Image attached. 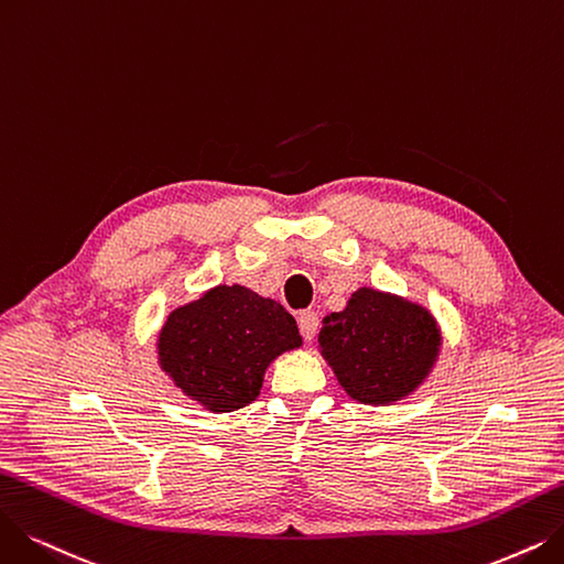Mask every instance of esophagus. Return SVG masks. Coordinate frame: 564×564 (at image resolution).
Wrapping results in <instances>:
<instances>
[{
  "label": "esophagus",
  "mask_w": 564,
  "mask_h": 564,
  "mask_svg": "<svg viewBox=\"0 0 564 564\" xmlns=\"http://www.w3.org/2000/svg\"><path fill=\"white\" fill-rule=\"evenodd\" d=\"M299 326H301V335L305 337L307 343H312L314 335H317V328H319L317 312H310V310L301 312V314H299Z\"/></svg>",
  "instance_id": "obj_1"
}]
</instances>
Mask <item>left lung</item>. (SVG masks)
<instances>
[{
	"mask_svg": "<svg viewBox=\"0 0 564 564\" xmlns=\"http://www.w3.org/2000/svg\"><path fill=\"white\" fill-rule=\"evenodd\" d=\"M319 351L351 400L389 408L431 377L442 351V328L425 305L358 286L345 310L324 317Z\"/></svg>",
	"mask_w": 564,
	"mask_h": 564,
	"instance_id": "left-lung-1",
	"label": "left lung"
}]
</instances>
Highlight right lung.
I'll use <instances>...</instances> for the list:
<instances>
[{"label": "right lung", "instance_id": "obj_1", "mask_svg": "<svg viewBox=\"0 0 564 564\" xmlns=\"http://www.w3.org/2000/svg\"><path fill=\"white\" fill-rule=\"evenodd\" d=\"M303 347L296 319L273 299L217 284L169 312L156 364L200 408L224 414L259 398L268 366Z\"/></svg>", "mask_w": 564, "mask_h": 564}]
</instances>
